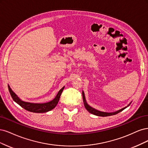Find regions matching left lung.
Here are the masks:
<instances>
[{
	"label": "left lung",
	"instance_id": "8db88e82",
	"mask_svg": "<svg viewBox=\"0 0 148 148\" xmlns=\"http://www.w3.org/2000/svg\"><path fill=\"white\" fill-rule=\"evenodd\" d=\"M82 97H83V101H84V106H85V108H86L87 110L89 112H90V113L92 114H94V115H95V116H101V117H106V116H112V115H115V114H117L119 112H120L122 111H123V109H125L128 106H130V104H131V103H130L127 106L123 108L120 109V110H119V111H116V112H105L99 111L98 110H97V109L93 108L92 107L90 106L87 103L86 100H85V95H84V92H82Z\"/></svg>",
	"mask_w": 148,
	"mask_h": 148
}]
</instances>
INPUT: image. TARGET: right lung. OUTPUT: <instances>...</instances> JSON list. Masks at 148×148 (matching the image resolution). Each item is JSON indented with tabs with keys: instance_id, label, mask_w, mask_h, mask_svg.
I'll use <instances>...</instances> for the list:
<instances>
[{
	"instance_id": "add662e5",
	"label": "right lung",
	"mask_w": 148,
	"mask_h": 148,
	"mask_svg": "<svg viewBox=\"0 0 148 148\" xmlns=\"http://www.w3.org/2000/svg\"><path fill=\"white\" fill-rule=\"evenodd\" d=\"M8 87L9 92H10L11 97L14 100V101H15L17 104H19V105L21 106L23 108L26 109V110L36 113L47 112L55 108L59 101L62 92H63V90L64 88V87L62 88L58 92V94L56 95V97L53 100H51V101L45 103H32L22 101V100L19 98L17 95L12 91V90L11 89L9 85H8Z\"/></svg>"
}]
</instances>
